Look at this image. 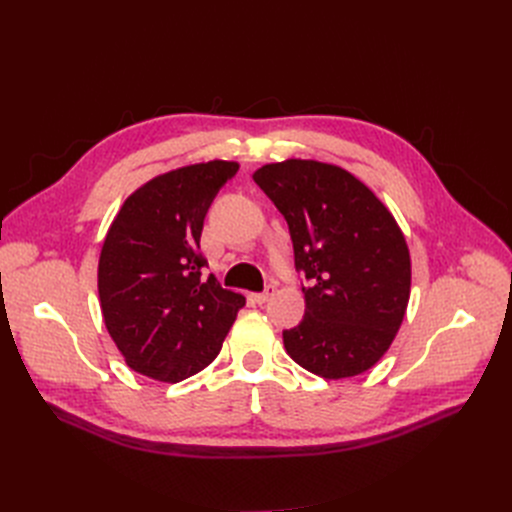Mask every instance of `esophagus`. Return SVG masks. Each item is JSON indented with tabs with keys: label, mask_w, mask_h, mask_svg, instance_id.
<instances>
[{
	"label": "esophagus",
	"mask_w": 512,
	"mask_h": 512,
	"mask_svg": "<svg viewBox=\"0 0 512 512\" xmlns=\"http://www.w3.org/2000/svg\"><path fill=\"white\" fill-rule=\"evenodd\" d=\"M273 296H275V287L269 285V287H266V289L262 291V294H254L252 298H254L258 304H264V302H269Z\"/></svg>",
	"instance_id": "obj_1"
}]
</instances>
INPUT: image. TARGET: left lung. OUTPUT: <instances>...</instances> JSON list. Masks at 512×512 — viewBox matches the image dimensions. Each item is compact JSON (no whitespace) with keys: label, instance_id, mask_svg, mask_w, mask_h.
<instances>
[{"label":"left lung","instance_id":"1","mask_svg":"<svg viewBox=\"0 0 512 512\" xmlns=\"http://www.w3.org/2000/svg\"><path fill=\"white\" fill-rule=\"evenodd\" d=\"M285 216L306 312L283 331L291 360L323 379L356 377L381 360L404 321L410 252L394 214L337 164L287 158L252 175Z\"/></svg>","mask_w":512,"mask_h":512}]
</instances>
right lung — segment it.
Returning <instances> with one entry per match:
<instances>
[{
  "mask_svg": "<svg viewBox=\"0 0 512 512\" xmlns=\"http://www.w3.org/2000/svg\"><path fill=\"white\" fill-rule=\"evenodd\" d=\"M239 164L210 160L168 170L120 206L97 262L106 329L127 367L179 383L218 356L246 298L202 277L206 212Z\"/></svg>",
  "mask_w": 512,
  "mask_h": 512,
  "instance_id": "obj_1",
  "label": "right lung"
}]
</instances>
